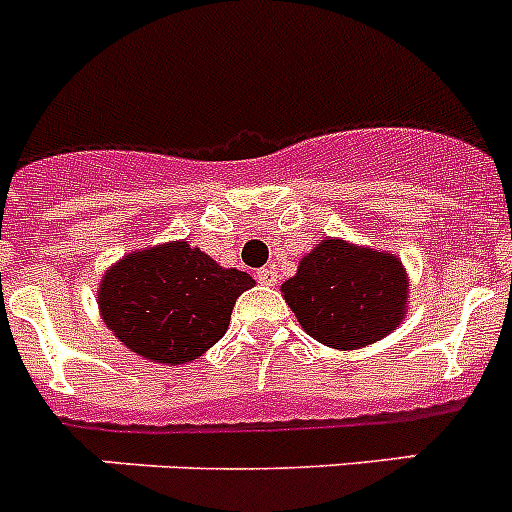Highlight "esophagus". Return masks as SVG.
Wrapping results in <instances>:
<instances>
[{
    "mask_svg": "<svg viewBox=\"0 0 512 512\" xmlns=\"http://www.w3.org/2000/svg\"><path fill=\"white\" fill-rule=\"evenodd\" d=\"M256 279H259L264 287H274V284H277V269H274V266H264V269L256 274Z\"/></svg>",
    "mask_w": 512,
    "mask_h": 512,
    "instance_id": "esophagus-1",
    "label": "esophagus"
}]
</instances>
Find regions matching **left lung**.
I'll return each mask as SVG.
<instances>
[{
	"label": "left lung",
	"instance_id": "left-lung-1",
	"mask_svg": "<svg viewBox=\"0 0 512 512\" xmlns=\"http://www.w3.org/2000/svg\"><path fill=\"white\" fill-rule=\"evenodd\" d=\"M282 292L315 341L351 351L379 341L400 325L408 279L392 253L328 238L307 253L297 277L287 279Z\"/></svg>",
	"mask_w": 512,
	"mask_h": 512
}]
</instances>
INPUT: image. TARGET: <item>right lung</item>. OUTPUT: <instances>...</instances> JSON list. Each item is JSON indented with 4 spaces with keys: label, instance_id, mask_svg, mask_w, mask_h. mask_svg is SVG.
Returning <instances> with one entry per match:
<instances>
[{
    "label": "right lung",
    "instance_id": "add662e5",
    "mask_svg": "<svg viewBox=\"0 0 512 512\" xmlns=\"http://www.w3.org/2000/svg\"><path fill=\"white\" fill-rule=\"evenodd\" d=\"M253 287L189 243L130 253L107 271L99 310L130 351L156 364H184L225 336L235 300Z\"/></svg>",
    "mask_w": 512,
    "mask_h": 512
}]
</instances>
